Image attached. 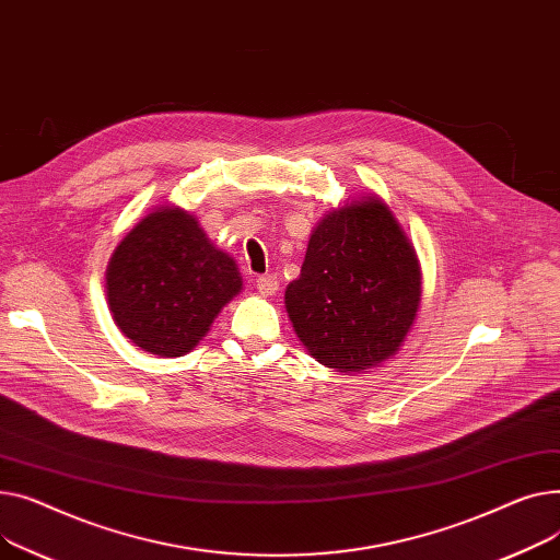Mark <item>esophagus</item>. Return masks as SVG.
Returning <instances> with one entry per match:
<instances>
[{
  "label": "esophagus",
  "instance_id": "obj_1",
  "mask_svg": "<svg viewBox=\"0 0 560 560\" xmlns=\"http://www.w3.org/2000/svg\"><path fill=\"white\" fill-rule=\"evenodd\" d=\"M255 284H257V291H259L261 295H273V293L278 291V287H280V280H278V276L267 273V276H259V278L255 280Z\"/></svg>",
  "mask_w": 560,
  "mask_h": 560
}]
</instances>
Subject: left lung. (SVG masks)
Listing matches in <instances>:
<instances>
[{"mask_svg":"<svg viewBox=\"0 0 560 560\" xmlns=\"http://www.w3.org/2000/svg\"><path fill=\"white\" fill-rule=\"evenodd\" d=\"M284 305L327 369L364 371L396 352L420 305V267L390 210L371 196L327 212Z\"/></svg>","mask_w":560,"mask_h":560,"instance_id":"1","label":"left lung"}]
</instances>
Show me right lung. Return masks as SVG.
Returning <instances> with one entry per match:
<instances>
[{
  "label": "right lung",
  "instance_id": "add662e5",
  "mask_svg": "<svg viewBox=\"0 0 560 560\" xmlns=\"http://www.w3.org/2000/svg\"><path fill=\"white\" fill-rule=\"evenodd\" d=\"M108 307L124 337L160 357L199 343L240 293L235 261L217 250L191 214L162 208L121 240L106 273Z\"/></svg>",
  "mask_w": 560,
  "mask_h": 560
}]
</instances>
